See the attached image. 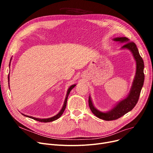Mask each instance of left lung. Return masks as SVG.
<instances>
[{
	"mask_svg": "<svg viewBox=\"0 0 153 153\" xmlns=\"http://www.w3.org/2000/svg\"><path fill=\"white\" fill-rule=\"evenodd\" d=\"M114 40L116 42L126 43L122 48H123V49L126 48L132 52L136 62V72L133 86L129 95H128L126 99L120 102L113 109L108 113H103V112L96 109L93 105L92 100L89 97V105L91 111L96 117L100 119L107 120V121L118 119L125 114H127L128 111H131L135 107L139 100L144 80V62L139 53L138 48L136 44L134 42H130L129 39L126 37L116 38H114Z\"/></svg>",
	"mask_w": 153,
	"mask_h": 153,
	"instance_id": "1",
	"label": "left lung"
}]
</instances>
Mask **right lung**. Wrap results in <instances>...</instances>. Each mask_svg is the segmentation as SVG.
I'll return each instance as SVG.
<instances>
[{
  "label": "right lung",
  "mask_w": 153,
  "mask_h": 153,
  "mask_svg": "<svg viewBox=\"0 0 153 153\" xmlns=\"http://www.w3.org/2000/svg\"><path fill=\"white\" fill-rule=\"evenodd\" d=\"M8 81H9V76H8ZM76 86V85H71L69 88V89L68 91V92H67V95H66V99H65V101H64V105L62 108V109L61 110V111L59 112V114L56 115V116L53 117H51V118H47V119H40V118H35V117H30V116H27V115H23L25 117H29L30 118H32L33 119L35 120H36V121L38 122H45V123H47V122H53V121H54V120H57L58 118H59L61 115L62 114H63V112L64 111V110H65L66 108V104H67V99H68V97L69 96V94L71 92V91L73 89V88Z\"/></svg>",
  "instance_id": "right-lung-1"
}]
</instances>
